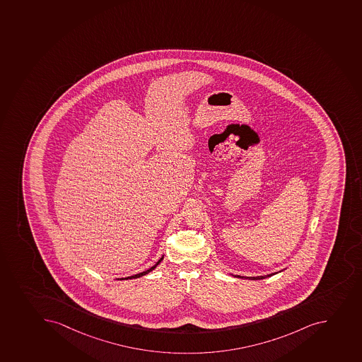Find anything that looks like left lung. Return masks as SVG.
I'll return each mask as SVG.
<instances>
[{"mask_svg": "<svg viewBox=\"0 0 362 362\" xmlns=\"http://www.w3.org/2000/svg\"><path fill=\"white\" fill-rule=\"evenodd\" d=\"M276 274H267V276H258V277H243V276H235V277L238 278H247V279H251V281H258V279H265V278L271 277V276H274Z\"/></svg>", "mask_w": 362, "mask_h": 362, "instance_id": "obj_1", "label": "left lung"}]
</instances>
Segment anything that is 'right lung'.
Segmentation results:
<instances>
[{"label":"right lung","mask_w":362,"mask_h":362,"mask_svg":"<svg viewBox=\"0 0 362 362\" xmlns=\"http://www.w3.org/2000/svg\"><path fill=\"white\" fill-rule=\"evenodd\" d=\"M163 256L161 257V258H160V259L158 260V262H156V265H153V267H151V269H148V270L144 271V272H140V274H134V276H131V277L120 278V281H122V279H136V278L142 277V276H145V274H149V272H151V271L154 270V269H156V267H158V265H159L160 263H161V260H163Z\"/></svg>","instance_id":"1"}]
</instances>
